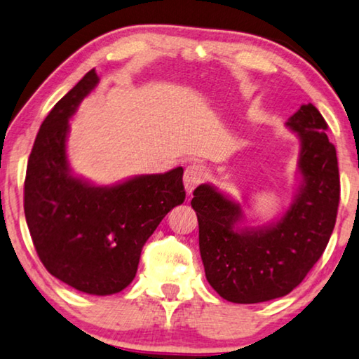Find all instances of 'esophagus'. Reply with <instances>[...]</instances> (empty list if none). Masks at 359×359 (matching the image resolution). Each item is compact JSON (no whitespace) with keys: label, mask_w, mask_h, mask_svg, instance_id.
Here are the masks:
<instances>
[{"label":"esophagus","mask_w":359,"mask_h":359,"mask_svg":"<svg viewBox=\"0 0 359 359\" xmlns=\"http://www.w3.org/2000/svg\"><path fill=\"white\" fill-rule=\"evenodd\" d=\"M205 178V168L202 165H197V163H192V165L184 170V189L187 194H192V191L202 183Z\"/></svg>","instance_id":"obj_1"}]
</instances>
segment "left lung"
<instances>
[{
    "mask_svg": "<svg viewBox=\"0 0 359 359\" xmlns=\"http://www.w3.org/2000/svg\"><path fill=\"white\" fill-rule=\"evenodd\" d=\"M297 133L299 186L281 218L245 226L243 208L208 183L191 201L208 283L229 302L257 304L283 297L320 259L337 218L340 180L336 148L320 111L302 104L286 121Z\"/></svg>",
    "mask_w": 359,
    "mask_h": 359,
    "instance_id": "obj_1",
    "label": "left lung"
}]
</instances>
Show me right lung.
Wrapping results in <instances>:
<instances>
[{"label": "right lung", "instance_id": "obj_1", "mask_svg": "<svg viewBox=\"0 0 359 359\" xmlns=\"http://www.w3.org/2000/svg\"><path fill=\"white\" fill-rule=\"evenodd\" d=\"M90 69L41 124L25 176V218L47 272L74 290L116 294L137 275L141 250L186 198L183 167L97 186L72 173L69 119L98 84Z\"/></svg>", "mask_w": 359, "mask_h": 359}]
</instances>
